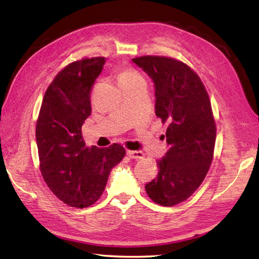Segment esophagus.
<instances>
[{"mask_svg":"<svg viewBox=\"0 0 259 259\" xmlns=\"http://www.w3.org/2000/svg\"><path fill=\"white\" fill-rule=\"evenodd\" d=\"M127 155L131 157V159H143L144 157V153L142 151H127Z\"/></svg>","mask_w":259,"mask_h":259,"instance_id":"esophagus-1","label":"esophagus"}]
</instances>
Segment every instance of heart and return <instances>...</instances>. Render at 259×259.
<instances>
[{
  "label": "heart",
  "mask_w": 259,
  "mask_h": 259,
  "mask_svg": "<svg viewBox=\"0 0 259 259\" xmlns=\"http://www.w3.org/2000/svg\"><path fill=\"white\" fill-rule=\"evenodd\" d=\"M137 78H142V77H141L136 71H133V70H126V71H123L122 73H120V76H119V82L130 81V80H133V79H137Z\"/></svg>",
  "instance_id": "obj_1"
}]
</instances>
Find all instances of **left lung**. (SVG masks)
<instances>
[{"mask_svg":"<svg viewBox=\"0 0 259 259\" xmlns=\"http://www.w3.org/2000/svg\"><path fill=\"white\" fill-rule=\"evenodd\" d=\"M132 61L152 79L155 114L168 124L167 151L156 161L159 173L145 190L153 201L171 207L196 191L212 161L215 124L210 99L199 76L186 63L154 56Z\"/></svg>","mask_w":259,"mask_h":259,"instance_id":"1","label":"left lung"}]
</instances>
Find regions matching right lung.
I'll list each match as a JSON object with an SVG mask.
<instances>
[{"label":"right lung","instance_id":"right-lung-1","mask_svg":"<svg viewBox=\"0 0 259 259\" xmlns=\"http://www.w3.org/2000/svg\"><path fill=\"white\" fill-rule=\"evenodd\" d=\"M105 62L106 58L95 57L63 68L47 89L36 122L42 177L57 198L75 208L97 201L112 168L125 156L122 145L89 149L81 136L92 114L89 94Z\"/></svg>","mask_w":259,"mask_h":259}]
</instances>
